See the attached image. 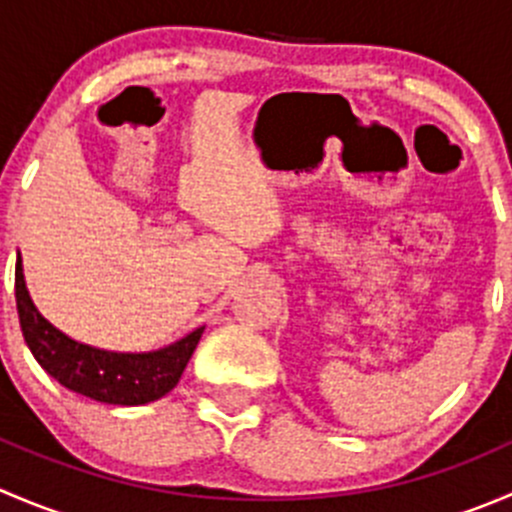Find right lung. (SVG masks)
<instances>
[{"mask_svg":"<svg viewBox=\"0 0 512 512\" xmlns=\"http://www.w3.org/2000/svg\"><path fill=\"white\" fill-rule=\"evenodd\" d=\"M14 294H17L24 342L41 369L74 394L89 396L101 404L141 406L168 394L178 384L205 329H195L180 342L158 352H103L89 344L74 342L36 312L24 285L22 260H17V267H14Z\"/></svg>","mask_w":512,"mask_h":512,"instance_id":"add662e5","label":"right lung"}]
</instances>
